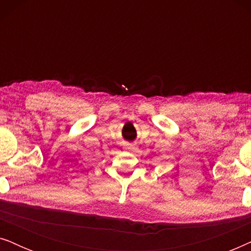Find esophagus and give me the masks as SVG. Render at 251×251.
<instances>
[{
	"label": "esophagus",
	"mask_w": 251,
	"mask_h": 251,
	"mask_svg": "<svg viewBox=\"0 0 251 251\" xmlns=\"http://www.w3.org/2000/svg\"><path fill=\"white\" fill-rule=\"evenodd\" d=\"M125 150L126 151H133V150H136V146L132 145V144H126V145H125Z\"/></svg>",
	"instance_id": "esophagus-1"
}]
</instances>
